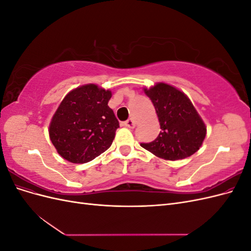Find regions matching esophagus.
I'll list each match as a JSON object with an SVG mask.
<instances>
[{
    "label": "esophagus",
    "mask_w": 251,
    "mask_h": 251,
    "mask_svg": "<svg viewBox=\"0 0 251 251\" xmlns=\"http://www.w3.org/2000/svg\"><path fill=\"white\" fill-rule=\"evenodd\" d=\"M124 126L128 127V128H134L135 126H136V123H135V120H133V119H127L126 121H125V123H124Z\"/></svg>",
    "instance_id": "esophagus-1"
}]
</instances>
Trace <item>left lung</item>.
I'll use <instances>...</instances> for the list:
<instances>
[{"label":"left lung","mask_w":251,"mask_h":251,"mask_svg":"<svg viewBox=\"0 0 251 251\" xmlns=\"http://www.w3.org/2000/svg\"><path fill=\"white\" fill-rule=\"evenodd\" d=\"M153 102L161 131L140 146L164 160H180L195 154L206 136V126L185 93L165 82L143 88Z\"/></svg>","instance_id":"obj_1"}]
</instances>
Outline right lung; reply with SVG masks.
<instances>
[{
    "label": "right lung",
    "mask_w": 251,
    "mask_h": 251,
    "mask_svg": "<svg viewBox=\"0 0 251 251\" xmlns=\"http://www.w3.org/2000/svg\"><path fill=\"white\" fill-rule=\"evenodd\" d=\"M112 92L95 83L71 90L49 125L57 153L72 163H86L107 151L119 123L108 105Z\"/></svg>",
    "instance_id": "add662e5"
}]
</instances>
